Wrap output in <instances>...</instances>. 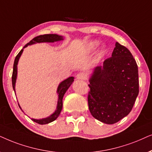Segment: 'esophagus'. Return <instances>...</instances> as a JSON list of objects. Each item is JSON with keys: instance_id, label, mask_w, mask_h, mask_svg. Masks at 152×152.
Masks as SVG:
<instances>
[{"instance_id": "esophagus-1", "label": "esophagus", "mask_w": 152, "mask_h": 152, "mask_svg": "<svg viewBox=\"0 0 152 152\" xmlns=\"http://www.w3.org/2000/svg\"><path fill=\"white\" fill-rule=\"evenodd\" d=\"M76 78H77V79H78V80H86L87 76H86V74H85V73L80 72V73H78L77 75H76Z\"/></svg>"}]
</instances>
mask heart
Masks as SVG:
<instances>
[{
    "mask_svg": "<svg viewBox=\"0 0 152 152\" xmlns=\"http://www.w3.org/2000/svg\"><path fill=\"white\" fill-rule=\"evenodd\" d=\"M97 45H98V42H93L92 44H91V47L94 48V47H96Z\"/></svg>",
    "mask_w": 152,
    "mask_h": 152,
    "instance_id": "obj_1",
    "label": "heart"
}]
</instances>
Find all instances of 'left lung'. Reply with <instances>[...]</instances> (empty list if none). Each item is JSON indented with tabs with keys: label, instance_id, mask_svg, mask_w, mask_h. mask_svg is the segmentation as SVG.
Masks as SVG:
<instances>
[{
	"label": "left lung",
	"instance_id": "obj_1",
	"mask_svg": "<svg viewBox=\"0 0 152 152\" xmlns=\"http://www.w3.org/2000/svg\"><path fill=\"white\" fill-rule=\"evenodd\" d=\"M88 102L96 120L113 124L129 115L139 93L138 69L128 48L116 42L112 57L94 69Z\"/></svg>",
	"mask_w": 152,
	"mask_h": 152
}]
</instances>
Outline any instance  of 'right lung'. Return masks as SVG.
Returning <instances> with one entry per match:
<instances>
[{
  "label": "right lung",
  "mask_w": 152,
  "mask_h": 152,
  "mask_svg": "<svg viewBox=\"0 0 152 152\" xmlns=\"http://www.w3.org/2000/svg\"><path fill=\"white\" fill-rule=\"evenodd\" d=\"M62 39H63L62 37L58 35H56V34H46V35H42L33 38L31 41H30L27 44H26L23 48L26 47V46H28V45H31L32 44L40 43V42H53L56 41H60V40H62ZM22 52H23V49L20 50V52L17 54V56H16L15 59V62H14L13 72H12V87L15 91V82H16V78H17V63H18V61H19L20 56L21 55ZM73 81H74V77H69L67 79L64 80V81H62L61 83L59 85V86H58V96L59 97H58L57 109H56V110L55 111V113H54L53 114L50 115V117H47V118L42 119V120H35V119H31V120L39 124H48V123L52 122H53L54 120H56L58 117V116L60 115V113L62 110V98H63L64 94H65L66 91L67 90V89L69 88V86L72 85ZM19 108H21V107L19 106Z\"/></svg>",
  "instance_id": "obj_1"
}]
</instances>
